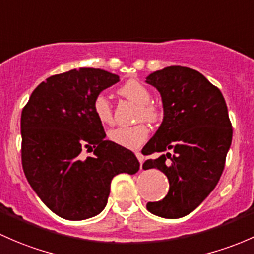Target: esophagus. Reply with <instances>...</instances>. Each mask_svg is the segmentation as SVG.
<instances>
[{
	"mask_svg": "<svg viewBox=\"0 0 254 254\" xmlns=\"http://www.w3.org/2000/svg\"><path fill=\"white\" fill-rule=\"evenodd\" d=\"M135 156H137V158H138L139 163L143 164V161H144V156L142 155V153H140V151H135Z\"/></svg>",
	"mask_w": 254,
	"mask_h": 254,
	"instance_id": "34e87169",
	"label": "esophagus"
}]
</instances>
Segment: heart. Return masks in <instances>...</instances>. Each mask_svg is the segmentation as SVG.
Segmentation results:
<instances>
[{
  "label": "heart",
  "instance_id": "obj_1",
  "mask_svg": "<svg viewBox=\"0 0 254 254\" xmlns=\"http://www.w3.org/2000/svg\"><path fill=\"white\" fill-rule=\"evenodd\" d=\"M120 95L138 105L137 119H144L148 122H158L163 117V112L156 105L150 103L151 94L149 89L135 79L127 80L119 89ZM93 111L96 119L104 125L112 122V108L109 99L104 94H99L93 101ZM109 139L115 144H119L128 149L139 148L148 139L149 128L144 122L130 127H116L109 130Z\"/></svg>",
  "mask_w": 254,
  "mask_h": 254
}]
</instances>
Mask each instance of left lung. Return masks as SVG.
<instances>
[{"mask_svg": "<svg viewBox=\"0 0 254 254\" xmlns=\"http://www.w3.org/2000/svg\"><path fill=\"white\" fill-rule=\"evenodd\" d=\"M145 82L160 93L164 120L142 150L159 156L146 160L143 169L160 170L170 184L166 197L149 202L146 209L179 219L192 213L220 180L232 140L231 121L221 91L198 70L170 66Z\"/></svg>", "mask_w": 254, "mask_h": 254, "instance_id": "1", "label": "left lung"}]
</instances>
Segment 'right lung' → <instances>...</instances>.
I'll return each mask as SVG.
<instances>
[{
    "instance_id": "right-lung-1",
    "label": "right lung",
    "mask_w": 254,
    "mask_h": 254,
    "mask_svg": "<svg viewBox=\"0 0 254 254\" xmlns=\"http://www.w3.org/2000/svg\"><path fill=\"white\" fill-rule=\"evenodd\" d=\"M119 80L99 68L51 75L34 89L22 111L23 171L44 204L67 220L98 215L108 203L111 180L139 170L132 151L105 139L93 111L94 99ZM84 148L93 156L83 158Z\"/></svg>"
}]
</instances>
